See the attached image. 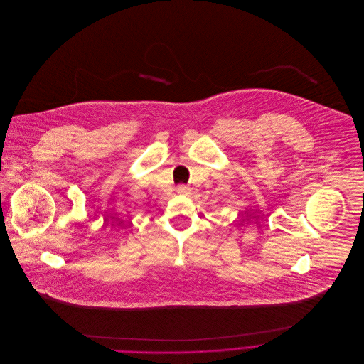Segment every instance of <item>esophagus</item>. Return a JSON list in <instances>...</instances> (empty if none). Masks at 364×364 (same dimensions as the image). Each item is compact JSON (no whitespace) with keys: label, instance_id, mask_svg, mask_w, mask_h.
<instances>
[{"label":"esophagus","instance_id":"34e87169","mask_svg":"<svg viewBox=\"0 0 364 364\" xmlns=\"http://www.w3.org/2000/svg\"><path fill=\"white\" fill-rule=\"evenodd\" d=\"M176 192H178L179 195H188V193L191 192V188L186 186V185H179V186L176 188Z\"/></svg>","mask_w":364,"mask_h":364}]
</instances>
